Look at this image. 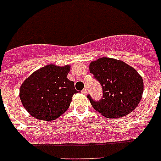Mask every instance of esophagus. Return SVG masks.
Instances as JSON below:
<instances>
[{
	"label": "esophagus",
	"mask_w": 161,
	"mask_h": 161,
	"mask_svg": "<svg viewBox=\"0 0 161 161\" xmlns=\"http://www.w3.org/2000/svg\"><path fill=\"white\" fill-rule=\"evenodd\" d=\"M82 93H83V94H84V95H86V94H87V93H88V91H87V88H83V90H82Z\"/></svg>",
	"instance_id": "1"
}]
</instances>
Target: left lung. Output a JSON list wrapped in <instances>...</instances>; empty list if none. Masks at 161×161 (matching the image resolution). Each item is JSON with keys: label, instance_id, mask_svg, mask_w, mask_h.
Masks as SVG:
<instances>
[{"label": "left lung", "instance_id": "1", "mask_svg": "<svg viewBox=\"0 0 161 161\" xmlns=\"http://www.w3.org/2000/svg\"><path fill=\"white\" fill-rule=\"evenodd\" d=\"M93 78L103 89V98L94 101L88 95L94 109L107 118H120L129 114L137 107L142 98V77L131 66L122 61L101 58L89 65Z\"/></svg>", "mask_w": 161, "mask_h": 161}]
</instances>
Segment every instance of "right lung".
<instances>
[{
    "instance_id": "obj_1",
    "label": "right lung",
    "mask_w": 161,
    "mask_h": 161,
    "mask_svg": "<svg viewBox=\"0 0 161 161\" xmlns=\"http://www.w3.org/2000/svg\"><path fill=\"white\" fill-rule=\"evenodd\" d=\"M70 66L53 64L42 67L31 73L20 88V98L25 109L40 120L58 119L68 108L78 91L68 78Z\"/></svg>"
}]
</instances>
